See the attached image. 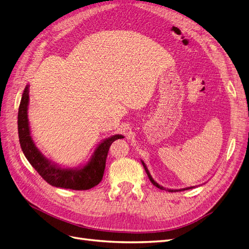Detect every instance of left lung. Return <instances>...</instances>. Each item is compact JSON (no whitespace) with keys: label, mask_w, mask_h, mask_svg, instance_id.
Here are the masks:
<instances>
[{"label":"left lung","mask_w":249,"mask_h":249,"mask_svg":"<svg viewBox=\"0 0 249 249\" xmlns=\"http://www.w3.org/2000/svg\"><path fill=\"white\" fill-rule=\"evenodd\" d=\"M141 162H142L143 167H144V169H145V172L147 173V177H148V178H149L150 182H152V183H153V185H154V186H156L157 188H160L161 190H168V192H177V191H182V190H188V189H192V188H193V187H188V188H184V189H178V190H176V189H175V190H172V189H165L164 187L160 186V185L158 184L157 182H155L154 178H153V177L150 176V173H149V171H148V169H147V167H146V165L144 164V162H143V161H141Z\"/></svg>","instance_id":"8db88e82"}]
</instances>
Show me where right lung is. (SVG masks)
I'll use <instances>...</instances> for the list:
<instances>
[{"instance_id": "right-lung-1", "label": "right lung", "mask_w": 249, "mask_h": 249, "mask_svg": "<svg viewBox=\"0 0 249 249\" xmlns=\"http://www.w3.org/2000/svg\"><path fill=\"white\" fill-rule=\"evenodd\" d=\"M28 105L29 85L22 92L18 108V138L22 153L40 177L52 186L71 190H88L100 184L106 167L108 150L113 141L124 138L123 135H113L103 140L95 148L88 163L83 167L61 168L57 164L49 161L36 147L30 132Z\"/></svg>"}]
</instances>
